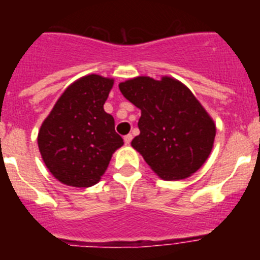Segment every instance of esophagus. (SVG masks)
<instances>
[{
  "label": "esophagus",
  "instance_id": "esophagus-1",
  "mask_svg": "<svg viewBox=\"0 0 260 260\" xmlns=\"http://www.w3.org/2000/svg\"><path fill=\"white\" fill-rule=\"evenodd\" d=\"M132 139H133V135L132 134H127V135H125V137H123V142H125L126 146H128V144H130Z\"/></svg>",
  "mask_w": 260,
  "mask_h": 260
}]
</instances>
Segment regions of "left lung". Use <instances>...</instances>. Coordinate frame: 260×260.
Instances as JSON below:
<instances>
[{
    "label": "left lung",
    "mask_w": 260,
    "mask_h": 260,
    "mask_svg": "<svg viewBox=\"0 0 260 260\" xmlns=\"http://www.w3.org/2000/svg\"><path fill=\"white\" fill-rule=\"evenodd\" d=\"M118 87L141 109V134L132 146L151 169L165 181L185 180L201 169L212 151L216 125L191 91L167 75L135 77Z\"/></svg>",
    "instance_id": "1"
}]
</instances>
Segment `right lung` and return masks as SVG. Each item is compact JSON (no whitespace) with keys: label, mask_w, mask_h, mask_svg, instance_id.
Wrapping results in <instances>:
<instances>
[{"label":"right lung","mask_w":260,"mask_h":260,"mask_svg":"<svg viewBox=\"0 0 260 260\" xmlns=\"http://www.w3.org/2000/svg\"><path fill=\"white\" fill-rule=\"evenodd\" d=\"M113 78L88 74L63 91L38 134L48 171L63 185L89 187L102 180L123 139L104 110Z\"/></svg>","instance_id":"right-lung-1"}]
</instances>
